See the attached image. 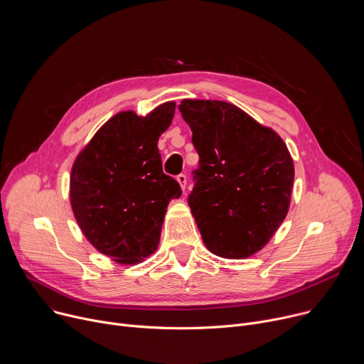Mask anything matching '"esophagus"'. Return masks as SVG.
I'll use <instances>...</instances> for the list:
<instances>
[{
	"instance_id": "esophagus-1",
	"label": "esophagus",
	"mask_w": 364,
	"mask_h": 364,
	"mask_svg": "<svg viewBox=\"0 0 364 364\" xmlns=\"http://www.w3.org/2000/svg\"><path fill=\"white\" fill-rule=\"evenodd\" d=\"M177 181L180 183L181 188L186 190V186H187V177H186V174H178V176H177Z\"/></svg>"
}]
</instances>
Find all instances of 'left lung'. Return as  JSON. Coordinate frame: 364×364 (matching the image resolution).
Wrapping results in <instances>:
<instances>
[{
    "label": "left lung",
    "instance_id": "left-lung-1",
    "mask_svg": "<svg viewBox=\"0 0 364 364\" xmlns=\"http://www.w3.org/2000/svg\"><path fill=\"white\" fill-rule=\"evenodd\" d=\"M198 168L188 205L212 253L240 259L257 252L284 222L294 163L281 136L232 103L181 100Z\"/></svg>",
    "mask_w": 364,
    "mask_h": 364
}]
</instances>
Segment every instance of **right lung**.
<instances>
[{
  "instance_id": "add662e5",
  "label": "right lung",
  "mask_w": 364,
  "mask_h": 364,
  "mask_svg": "<svg viewBox=\"0 0 364 364\" xmlns=\"http://www.w3.org/2000/svg\"><path fill=\"white\" fill-rule=\"evenodd\" d=\"M176 103L146 117L119 112L77 155L70 203L87 240L119 264H136L157 249L171 198L180 184L164 174L159 138L170 127Z\"/></svg>"
}]
</instances>
